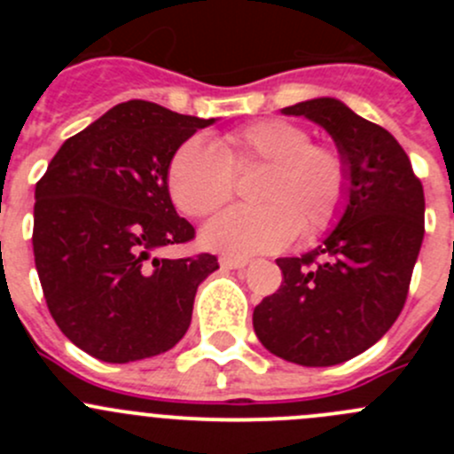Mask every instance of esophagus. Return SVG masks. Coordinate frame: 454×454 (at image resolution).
I'll return each instance as SVG.
<instances>
[{
  "label": "esophagus",
  "instance_id": "obj_1",
  "mask_svg": "<svg viewBox=\"0 0 454 454\" xmlns=\"http://www.w3.org/2000/svg\"><path fill=\"white\" fill-rule=\"evenodd\" d=\"M248 263V259H239V256H222V259H219V265H222L223 270H241Z\"/></svg>",
  "mask_w": 454,
  "mask_h": 454
}]
</instances>
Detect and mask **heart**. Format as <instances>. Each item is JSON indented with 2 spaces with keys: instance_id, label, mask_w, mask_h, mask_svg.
<instances>
[{
  "instance_id": "b5f03b06",
  "label": "heart",
  "mask_w": 454,
  "mask_h": 454,
  "mask_svg": "<svg viewBox=\"0 0 454 454\" xmlns=\"http://www.w3.org/2000/svg\"><path fill=\"white\" fill-rule=\"evenodd\" d=\"M268 167L256 189L261 206H232L201 228V244L228 256L277 253L301 231L318 235L340 215L349 168L340 151L312 145L296 122L268 118L223 136L222 149L204 136L182 142L168 164V193L182 213L204 217L226 204L235 173Z\"/></svg>"
}]
</instances>
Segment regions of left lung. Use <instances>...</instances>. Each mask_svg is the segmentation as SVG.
Wrapping results in <instances>:
<instances>
[{"label": "left lung", "mask_w": 454, "mask_h": 454, "mask_svg": "<svg viewBox=\"0 0 454 454\" xmlns=\"http://www.w3.org/2000/svg\"><path fill=\"white\" fill-rule=\"evenodd\" d=\"M281 114L332 136L349 189L320 246L277 259L283 286L254 308V333L287 363L333 367L373 347L404 308L424 239V189L400 142L342 100L320 96Z\"/></svg>", "instance_id": "obj_1"}]
</instances>
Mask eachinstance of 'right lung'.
<instances>
[{
    "instance_id": "right-lung-1",
    "label": "right lung",
    "mask_w": 454,
    "mask_h": 454,
    "mask_svg": "<svg viewBox=\"0 0 454 454\" xmlns=\"http://www.w3.org/2000/svg\"><path fill=\"white\" fill-rule=\"evenodd\" d=\"M217 118L127 100L67 138L35 189L32 250L54 323L103 363H136L182 340L215 254L160 259L193 239L168 193L177 146Z\"/></svg>"
}]
</instances>
